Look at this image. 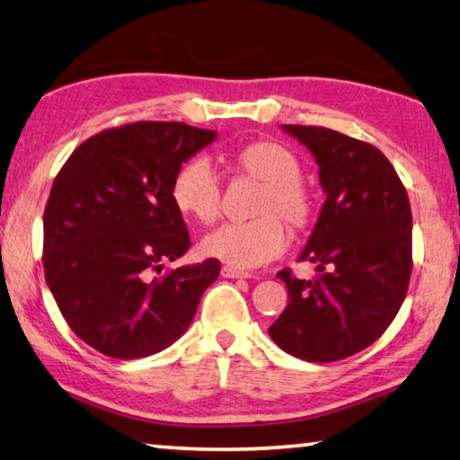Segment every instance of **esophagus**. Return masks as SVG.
Wrapping results in <instances>:
<instances>
[{
    "mask_svg": "<svg viewBox=\"0 0 460 460\" xmlns=\"http://www.w3.org/2000/svg\"><path fill=\"white\" fill-rule=\"evenodd\" d=\"M221 276L223 278H252V274H247V271H239V270L229 268V266H225L221 270Z\"/></svg>",
    "mask_w": 460,
    "mask_h": 460,
    "instance_id": "34e87169",
    "label": "esophagus"
}]
</instances>
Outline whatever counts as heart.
Wrapping results in <instances>:
<instances>
[{"label":"heart","mask_w":460,"mask_h":460,"mask_svg":"<svg viewBox=\"0 0 460 460\" xmlns=\"http://www.w3.org/2000/svg\"><path fill=\"white\" fill-rule=\"evenodd\" d=\"M241 174L261 182L253 202L255 219L229 223L202 239V253L235 270H253L279 258L288 247L285 221L305 231L314 219V197L300 178V162L276 142H252L233 154ZM172 200L186 219L211 225L221 213V182L205 158H192L178 170Z\"/></svg>","instance_id":"obj_1"}]
</instances>
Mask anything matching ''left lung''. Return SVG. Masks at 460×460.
Returning <instances> with one entry per match:
<instances>
[{"mask_svg":"<svg viewBox=\"0 0 460 460\" xmlns=\"http://www.w3.org/2000/svg\"><path fill=\"white\" fill-rule=\"evenodd\" d=\"M284 129L313 152L326 200L300 255L321 274L298 279L278 271L290 302L270 337L298 359H347L384 334L406 298L410 199L376 146L316 126Z\"/></svg>","mask_w":460,"mask_h":460,"instance_id":"obj_1","label":"left lung"}]
</instances>
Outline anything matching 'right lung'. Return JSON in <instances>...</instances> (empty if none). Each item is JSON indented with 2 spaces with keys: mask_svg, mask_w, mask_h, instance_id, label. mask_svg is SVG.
Here are the masks:
<instances>
[{
  "mask_svg": "<svg viewBox=\"0 0 460 460\" xmlns=\"http://www.w3.org/2000/svg\"><path fill=\"white\" fill-rule=\"evenodd\" d=\"M217 137L181 121L99 131L60 168L44 208V276L76 337L113 359H137L182 337L219 260L170 270L190 237L172 182Z\"/></svg>",
  "mask_w": 460,
  "mask_h": 460,
  "instance_id": "1",
  "label": "right lung"
}]
</instances>
